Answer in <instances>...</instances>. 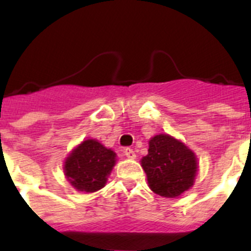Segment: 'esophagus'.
Segmentation results:
<instances>
[{"instance_id":"34e87169","label":"esophagus","mask_w":251,"mask_h":251,"mask_svg":"<svg viewBox=\"0 0 251 251\" xmlns=\"http://www.w3.org/2000/svg\"><path fill=\"white\" fill-rule=\"evenodd\" d=\"M124 153H125V156L128 160H135V158H136V153H135V151L131 149H125Z\"/></svg>"}]
</instances>
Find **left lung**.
<instances>
[{
  "instance_id": "1",
  "label": "left lung",
  "mask_w": 251,
  "mask_h": 251,
  "mask_svg": "<svg viewBox=\"0 0 251 251\" xmlns=\"http://www.w3.org/2000/svg\"><path fill=\"white\" fill-rule=\"evenodd\" d=\"M141 166L151 191L165 198H177L191 189L198 172L196 153L168 133L150 139L149 153L141 158Z\"/></svg>"
}]
</instances>
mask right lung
I'll return each instance as SVG.
<instances>
[{
	"label": "right lung",
	"mask_w": 251,
	"mask_h": 251,
	"mask_svg": "<svg viewBox=\"0 0 251 251\" xmlns=\"http://www.w3.org/2000/svg\"><path fill=\"white\" fill-rule=\"evenodd\" d=\"M116 163V153L95 139L81 141L65 157L63 170L67 181L79 192L93 193L107 182Z\"/></svg>",
	"instance_id": "right-lung-1"
}]
</instances>
